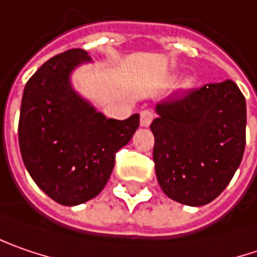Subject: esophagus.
Here are the masks:
<instances>
[{"label": "esophagus", "instance_id": "obj_1", "mask_svg": "<svg viewBox=\"0 0 257 257\" xmlns=\"http://www.w3.org/2000/svg\"><path fill=\"white\" fill-rule=\"evenodd\" d=\"M153 117H154V113L151 109H144L141 112V126H150Z\"/></svg>", "mask_w": 257, "mask_h": 257}]
</instances>
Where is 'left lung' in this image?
Returning a JSON list of instances; mask_svg holds the SVG:
<instances>
[{"label":"left lung","mask_w":257,"mask_h":257,"mask_svg":"<svg viewBox=\"0 0 257 257\" xmlns=\"http://www.w3.org/2000/svg\"><path fill=\"white\" fill-rule=\"evenodd\" d=\"M153 160L163 192L201 206L227 188L246 145V100L227 80L173 93L156 106Z\"/></svg>","instance_id":"8db88e82"}]
</instances>
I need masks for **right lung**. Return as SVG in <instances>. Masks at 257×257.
<instances>
[{
    "label": "right lung",
    "instance_id": "obj_1",
    "mask_svg": "<svg viewBox=\"0 0 257 257\" xmlns=\"http://www.w3.org/2000/svg\"><path fill=\"white\" fill-rule=\"evenodd\" d=\"M84 49L55 55L24 87L19 144L27 172L58 204L78 205L106 186L116 153L140 126V114L107 119L69 85V72L88 61Z\"/></svg>",
    "mask_w": 257,
    "mask_h": 257
}]
</instances>
